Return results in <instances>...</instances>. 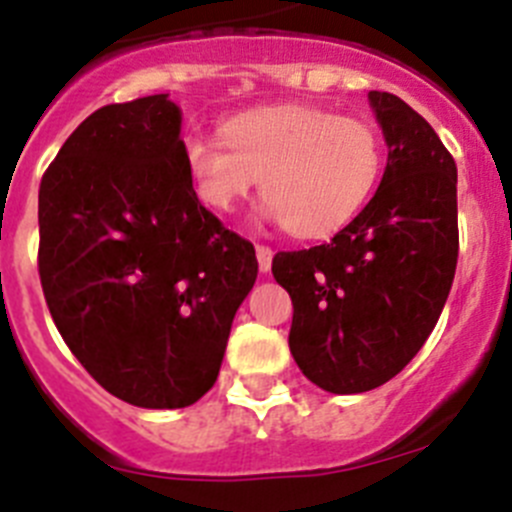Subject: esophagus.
I'll list each match as a JSON object with an SVG mask.
<instances>
[{
    "mask_svg": "<svg viewBox=\"0 0 512 512\" xmlns=\"http://www.w3.org/2000/svg\"><path fill=\"white\" fill-rule=\"evenodd\" d=\"M256 259H259V269L261 271H269L271 269V259H274V251L269 246H256Z\"/></svg>",
    "mask_w": 512,
    "mask_h": 512,
    "instance_id": "1",
    "label": "esophagus"
}]
</instances>
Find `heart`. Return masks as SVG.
Instances as JSON below:
<instances>
[{
  "label": "heart",
  "instance_id": "1",
  "mask_svg": "<svg viewBox=\"0 0 512 512\" xmlns=\"http://www.w3.org/2000/svg\"><path fill=\"white\" fill-rule=\"evenodd\" d=\"M220 139L184 146L200 200L233 212L261 179L269 215L292 235L318 238L361 210L382 171V143L366 120L310 104H279L228 120Z\"/></svg>",
  "mask_w": 512,
  "mask_h": 512
}]
</instances>
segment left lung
<instances>
[{
	"label": "left lung",
	"mask_w": 512,
	"mask_h": 512,
	"mask_svg": "<svg viewBox=\"0 0 512 512\" xmlns=\"http://www.w3.org/2000/svg\"><path fill=\"white\" fill-rule=\"evenodd\" d=\"M369 102L390 148L377 194L328 243L271 261L295 307L289 351L333 395L374 390L410 364L459 256L454 156L400 97L369 92Z\"/></svg>",
	"instance_id": "obj_1"
}]
</instances>
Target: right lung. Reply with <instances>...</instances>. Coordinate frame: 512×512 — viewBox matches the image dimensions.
<instances>
[{
  "mask_svg": "<svg viewBox=\"0 0 512 512\" xmlns=\"http://www.w3.org/2000/svg\"><path fill=\"white\" fill-rule=\"evenodd\" d=\"M166 94L107 104L45 169L38 274L58 333L110 395L187 408L215 384L253 243L192 187Z\"/></svg>",
  "mask_w": 512,
  "mask_h": 512,
  "instance_id": "1",
  "label": "right lung"
}]
</instances>
